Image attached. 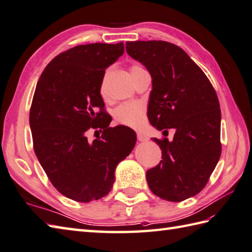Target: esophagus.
<instances>
[{
  "label": "esophagus",
  "instance_id": "34e87169",
  "mask_svg": "<svg viewBox=\"0 0 252 252\" xmlns=\"http://www.w3.org/2000/svg\"><path fill=\"white\" fill-rule=\"evenodd\" d=\"M137 140L140 142H145L149 140V137H147L145 134H143V133H137Z\"/></svg>",
  "mask_w": 252,
  "mask_h": 252
}]
</instances>
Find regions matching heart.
<instances>
[{
  "label": "heart",
  "instance_id": "1",
  "mask_svg": "<svg viewBox=\"0 0 252 252\" xmlns=\"http://www.w3.org/2000/svg\"><path fill=\"white\" fill-rule=\"evenodd\" d=\"M141 66L134 65L131 67V72ZM145 117V106L141 102H126L116 108L115 118L120 125L137 129L143 126Z\"/></svg>",
  "mask_w": 252,
  "mask_h": 252
}]
</instances>
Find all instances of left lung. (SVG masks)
<instances>
[{"instance_id":"left-lung-1","label":"left lung","mask_w":252,"mask_h":252,"mask_svg":"<svg viewBox=\"0 0 252 252\" xmlns=\"http://www.w3.org/2000/svg\"><path fill=\"white\" fill-rule=\"evenodd\" d=\"M127 54L152 76L151 125L175 129L168 139H152L161 150L160 162L146 171L150 189L162 200L180 202L208 184L220 157V109L203 71L174 43L151 40L126 43Z\"/></svg>"}]
</instances>
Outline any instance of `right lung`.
I'll return each mask as SVG.
<instances>
[{
  "instance_id": "right-lung-1",
  "label": "right lung",
  "mask_w": 252,
  "mask_h": 252,
  "mask_svg": "<svg viewBox=\"0 0 252 252\" xmlns=\"http://www.w3.org/2000/svg\"><path fill=\"white\" fill-rule=\"evenodd\" d=\"M125 52L123 42L76 46L57 56L37 83L29 113L33 150L54 188L77 202L107 195L116 167L134 149L130 127H109L100 87L108 66ZM103 129L102 137L88 141L86 132ZM101 131V130H100Z\"/></svg>"
}]
</instances>
